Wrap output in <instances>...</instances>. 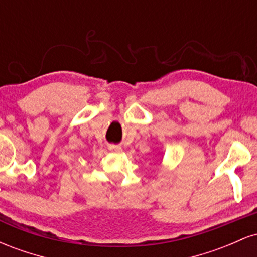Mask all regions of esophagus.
Here are the masks:
<instances>
[{"instance_id": "1", "label": "esophagus", "mask_w": 257, "mask_h": 257, "mask_svg": "<svg viewBox=\"0 0 257 257\" xmlns=\"http://www.w3.org/2000/svg\"><path fill=\"white\" fill-rule=\"evenodd\" d=\"M108 150H110V151H113V152H119V151H122V147L117 146V145H108Z\"/></svg>"}]
</instances>
